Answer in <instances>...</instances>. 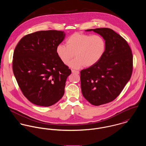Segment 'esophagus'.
Instances as JSON below:
<instances>
[{"label": "esophagus", "mask_w": 146, "mask_h": 146, "mask_svg": "<svg viewBox=\"0 0 146 146\" xmlns=\"http://www.w3.org/2000/svg\"><path fill=\"white\" fill-rule=\"evenodd\" d=\"M72 73H74V74H79V71H76V70H72Z\"/></svg>", "instance_id": "34e87169"}]
</instances>
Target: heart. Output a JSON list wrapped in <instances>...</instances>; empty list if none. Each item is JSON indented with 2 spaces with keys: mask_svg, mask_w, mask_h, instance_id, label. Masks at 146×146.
Instances as JSON below:
<instances>
[{
  "mask_svg": "<svg viewBox=\"0 0 146 146\" xmlns=\"http://www.w3.org/2000/svg\"><path fill=\"white\" fill-rule=\"evenodd\" d=\"M106 42L100 35H90L75 33L66 40V45L59 44L56 54L64 64H67L74 57L76 58L68 66L74 69H80L85 66L92 67L98 62L104 55Z\"/></svg>",
  "mask_w": 146,
  "mask_h": 146,
  "instance_id": "obj_1",
  "label": "heart"
}]
</instances>
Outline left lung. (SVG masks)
<instances>
[{"label": "left lung", "instance_id": "8db88e82", "mask_svg": "<svg viewBox=\"0 0 146 146\" xmlns=\"http://www.w3.org/2000/svg\"><path fill=\"white\" fill-rule=\"evenodd\" d=\"M102 36L106 50L95 65L80 71L84 97L94 106L113 101L130 80L133 71V54L125 39L109 28L89 29Z\"/></svg>", "mask_w": 146, "mask_h": 146}]
</instances>
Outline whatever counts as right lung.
Returning <instances> with one entry per match:
<instances>
[{"instance_id": "1", "label": "right lung", "mask_w": 146, "mask_h": 146, "mask_svg": "<svg viewBox=\"0 0 146 146\" xmlns=\"http://www.w3.org/2000/svg\"><path fill=\"white\" fill-rule=\"evenodd\" d=\"M64 36L61 31H37L23 37L15 49L14 75L25 97L34 104L50 106L64 94L71 71L58 57L56 47Z\"/></svg>"}]
</instances>
